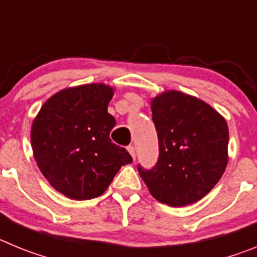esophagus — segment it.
<instances>
[{"mask_svg": "<svg viewBox=\"0 0 257 257\" xmlns=\"http://www.w3.org/2000/svg\"><path fill=\"white\" fill-rule=\"evenodd\" d=\"M127 151H128V153L131 154V157H133L134 160H135V157H136L135 147H134V145H128V147H127Z\"/></svg>", "mask_w": 257, "mask_h": 257, "instance_id": "1", "label": "esophagus"}]
</instances>
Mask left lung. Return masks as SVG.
<instances>
[{
  "mask_svg": "<svg viewBox=\"0 0 257 257\" xmlns=\"http://www.w3.org/2000/svg\"><path fill=\"white\" fill-rule=\"evenodd\" d=\"M151 104L160 156L152 170L138 166L140 176L161 203L192 205L225 171L228 124L207 103L175 90L162 92Z\"/></svg>",
  "mask_w": 257,
  "mask_h": 257,
  "instance_id": "obj_1",
  "label": "left lung"
}]
</instances>
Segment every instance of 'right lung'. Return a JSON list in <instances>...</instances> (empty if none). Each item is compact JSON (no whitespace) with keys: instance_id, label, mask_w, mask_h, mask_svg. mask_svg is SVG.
<instances>
[{"instance_id":"right-lung-1","label":"right lung","mask_w":257,"mask_h":257,"mask_svg":"<svg viewBox=\"0 0 257 257\" xmlns=\"http://www.w3.org/2000/svg\"><path fill=\"white\" fill-rule=\"evenodd\" d=\"M113 87L104 83L64 88L41 106L31 142L38 169L52 188L72 199L101 196L122 166L133 162L110 140Z\"/></svg>"}]
</instances>
